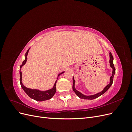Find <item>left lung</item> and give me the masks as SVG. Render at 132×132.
Returning a JSON list of instances; mask_svg holds the SVG:
<instances>
[{
    "mask_svg": "<svg viewBox=\"0 0 132 132\" xmlns=\"http://www.w3.org/2000/svg\"><path fill=\"white\" fill-rule=\"evenodd\" d=\"M110 66L111 68H112L113 69V71H112V75L110 77V82L105 87V89L103 90V91H102L100 93H99L98 94H96L95 95H91V96H85V95H84L83 94H82L81 93H80L78 91H77L75 89V87H74V84H75V80L74 79V77L73 78V91H74V93L77 94V95L78 96V97H79L80 98H82V99H85V100H93L95 98H96L100 96L101 95H102V94H104L105 92H106L109 89L110 87V86L112 85L113 83V77H114V75L115 74V68L114 66V64L113 63V55H112L111 53H110Z\"/></svg>",
    "mask_w": 132,
    "mask_h": 132,
    "instance_id": "1",
    "label": "left lung"
}]
</instances>
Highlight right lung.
Wrapping results in <instances>:
<instances>
[{"mask_svg": "<svg viewBox=\"0 0 132 132\" xmlns=\"http://www.w3.org/2000/svg\"><path fill=\"white\" fill-rule=\"evenodd\" d=\"M29 50H27L26 53H25V59L23 61L22 64L20 65V68H21L22 66L25 65V64L26 63V61H27V55L28 52H29ZM63 73H64V71L61 73H60L58 75V76L63 74ZM20 84H21L22 88L23 89V90H24L25 93L27 94V95L31 98H33V99L35 100L38 101H43L45 100H47L51 99L53 96L54 95L55 93V91H56V86H55V85H56L57 80H56V81H55L53 88L49 90H47V91H39L38 90H34V89L27 88V87H26L24 85L22 84V73L21 71V69H20Z\"/></svg>", "mask_w": 132, "mask_h": 132, "instance_id": "obj_1", "label": "right lung"}]
</instances>
